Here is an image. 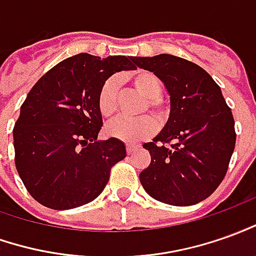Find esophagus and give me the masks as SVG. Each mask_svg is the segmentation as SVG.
Here are the masks:
<instances>
[{"label":"esophagus","instance_id":"34e87169","mask_svg":"<svg viewBox=\"0 0 256 256\" xmlns=\"http://www.w3.org/2000/svg\"><path fill=\"white\" fill-rule=\"evenodd\" d=\"M136 149H138V146L126 145V153H128V154H131V153H134V152L136 150Z\"/></svg>","mask_w":256,"mask_h":256}]
</instances>
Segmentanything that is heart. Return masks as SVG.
Returning a JSON list of instances; mask_svg holds the SVG:
<instances>
[{
  "label": "heart",
  "instance_id": "obj_1",
  "mask_svg": "<svg viewBox=\"0 0 256 256\" xmlns=\"http://www.w3.org/2000/svg\"><path fill=\"white\" fill-rule=\"evenodd\" d=\"M131 84L134 88L145 96L148 100V107L153 111L158 120L164 121L168 111L162 104L160 98L163 93V84L158 75L149 71H139L134 74L131 78ZM118 106V84L116 78H108L102 84L98 96V107L100 114L104 118H111ZM158 130L156 121L150 117H140L135 120L128 118H118L106 126V132L111 138L120 139L122 142H139L149 138Z\"/></svg>",
  "mask_w": 256,
  "mask_h": 256
}]
</instances>
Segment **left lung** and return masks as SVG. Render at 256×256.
Instances as JSON below:
<instances>
[{
	"label": "left lung",
	"mask_w": 256,
	"mask_h": 256,
	"mask_svg": "<svg viewBox=\"0 0 256 256\" xmlns=\"http://www.w3.org/2000/svg\"><path fill=\"white\" fill-rule=\"evenodd\" d=\"M134 58L136 66L158 75L170 96L164 128L144 144L150 164L139 174L140 184L163 204L195 205L212 195L227 172L236 146L232 108L199 65L170 54Z\"/></svg>",
	"instance_id": "8db88e82"
}]
</instances>
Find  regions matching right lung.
I'll return each mask as SVG.
<instances>
[{
    "instance_id": "right-lung-1",
    "label": "right lung",
    "mask_w": 256,
    "mask_h": 256,
    "mask_svg": "<svg viewBox=\"0 0 256 256\" xmlns=\"http://www.w3.org/2000/svg\"><path fill=\"white\" fill-rule=\"evenodd\" d=\"M135 58L80 52L46 72L32 88L14 128L19 177L38 204L66 210L103 192L112 166L126 156L124 142L98 140L102 84L135 70Z\"/></svg>"
}]
</instances>
